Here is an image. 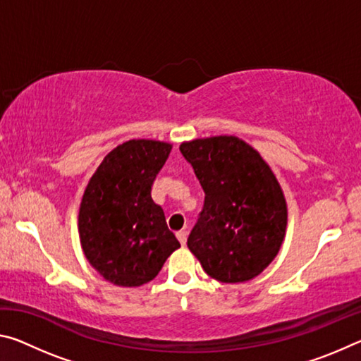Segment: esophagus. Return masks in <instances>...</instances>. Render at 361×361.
Listing matches in <instances>:
<instances>
[{"label":"esophagus","instance_id":"obj_1","mask_svg":"<svg viewBox=\"0 0 361 361\" xmlns=\"http://www.w3.org/2000/svg\"><path fill=\"white\" fill-rule=\"evenodd\" d=\"M176 237H178V240H180V243L183 247L186 245V239H188V234L185 231H180V232H176Z\"/></svg>","mask_w":361,"mask_h":361}]
</instances>
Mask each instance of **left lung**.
Masks as SVG:
<instances>
[{
  "label": "left lung",
  "instance_id": "obj_1",
  "mask_svg": "<svg viewBox=\"0 0 361 361\" xmlns=\"http://www.w3.org/2000/svg\"><path fill=\"white\" fill-rule=\"evenodd\" d=\"M205 192L188 248L212 279L239 283L276 258L286 229V204L272 170L237 137L180 146Z\"/></svg>",
  "mask_w": 361,
  "mask_h": 361
}]
</instances>
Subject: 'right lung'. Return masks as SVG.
Returning a JSON list of instances; mask_svg holds the SVG:
<instances>
[{
  "instance_id": "1",
  "label": "right lung",
  "mask_w": 361,
  "mask_h": 361,
  "mask_svg": "<svg viewBox=\"0 0 361 361\" xmlns=\"http://www.w3.org/2000/svg\"><path fill=\"white\" fill-rule=\"evenodd\" d=\"M172 145L129 140L103 159L79 209V235L85 258L119 286L151 282L180 247L167 228L151 186Z\"/></svg>"
}]
</instances>
